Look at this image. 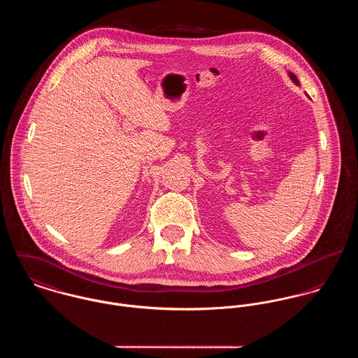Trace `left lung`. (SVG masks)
<instances>
[{
	"instance_id": "obj_1",
	"label": "left lung",
	"mask_w": 358,
	"mask_h": 358,
	"mask_svg": "<svg viewBox=\"0 0 358 358\" xmlns=\"http://www.w3.org/2000/svg\"><path fill=\"white\" fill-rule=\"evenodd\" d=\"M289 76H290V79H292V80H293L294 83H295V85H298V86H299V80H298V79H296V76H295V75H294L293 72H289Z\"/></svg>"
}]
</instances>
